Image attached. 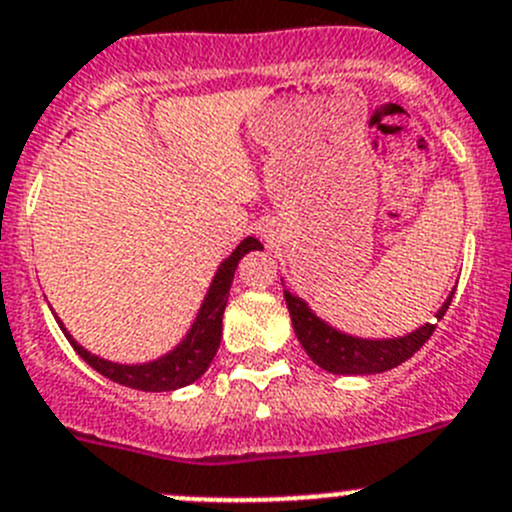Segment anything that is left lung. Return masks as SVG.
<instances>
[{
	"label": "left lung",
	"mask_w": 512,
	"mask_h": 512,
	"mask_svg": "<svg viewBox=\"0 0 512 512\" xmlns=\"http://www.w3.org/2000/svg\"><path fill=\"white\" fill-rule=\"evenodd\" d=\"M452 295L437 310V321L450 308ZM285 303H288L290 318H293L295 336H298L305 353L313 358V364L341 376H366L394 369V366L404 364L407 358H412L437 328V323H424L422 328L407 333V336L371 341V338L346 336V333L331 328L308 308L305 300L288 293V290H285Z\"/></svg>",
	"instance_id": "obj_1"
}]
</instances>
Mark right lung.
Returning <instances> with one entry per match:
<instances>
[{"label":"right lung","instance_id":"obj_1","mask_svg":"<svg viewBox=\"0 0 512 512\" xmlns=\"http://www.w3.org/2000/svg\"><path fill=\"white\" fill-rule=\"evenodd\" d=\"M250 250H262V245L255 237L242 240L240 245H237V250L219 265L217 275H214L212 285H209L207 290V298H204L202 308H199L197 313V321L191 323L186 338L174 348V351L156 358V361L133 366L105 361V358H98L90 351H85V348L62 328V323H57H60L62 333H65V338L70 341V346L78 351V356L83 358L85 364L93 366L98 374H103L105 379L128 386V389L141 391H174L181 389V386H189L209 369L212 358L217 356L219 341H222V315L224 308H227L234 270H237V262H240Z\"/></svg>","mask_w":512,"mask_h":512}]
</instances>
